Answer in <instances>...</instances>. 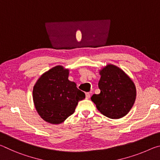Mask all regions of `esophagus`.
Returning a JSON list of instances; mask_svg holds the SVG:
<instances>
[{
  "label": "esophagus",
  "mask_w": 160,
  "mask_h": 160,
  "mask_svg": "<svg viewBox=\"0 0 160 160\" xmlns=\"http://www.w3.org/2000/svg\"><path fill=\"white\" fill-rule=\"evenodd\" d=\"M85 97H86L87 99H88L90 97V94L89 93V92H87V93L85 94Z\"/></svg>",
  "instance_id": "obj_1"
}]
</instances>
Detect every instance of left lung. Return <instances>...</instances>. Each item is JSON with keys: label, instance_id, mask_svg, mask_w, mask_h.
<instances>
[{"label": "left lung", "instance_id": "8db88e82", "mask_svg": "<svg viewBox=\"0 0 160 160\" xmlns=\"http://www.w3.org/2000/svg\"><path fill=\"white\" fill-rule=\"evenodd\" d=\"M99 94L91 100L97 109L108 118L118 119L125 116L131 109L136 98V88L132 80L123 70L108 64L99 70Z\"/></svg>", "mask_w": 160, "mask_h": 160}]
</instances>
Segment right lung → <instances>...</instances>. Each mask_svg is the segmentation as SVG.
Returning <instances> with one entry per match:
<instances>
[{
	"instance_id": "right-lung-1",
	"label": "right lung",
	"mask_w": 160,
	"mask_h": 160,
	"mask_svg": "<svg viewBox=\"0 0 160 160\" xmlns=\"http://www.w3.org/2000/svg\"><path fill=\"white\" fill-rule=\"evenodd\" d=\"M68 69L55 66L42 74L34 86V107L48 123H63L74 113L78 102L85 98L75 82L68 80Z\"/></svg>"
}]
</instances>
